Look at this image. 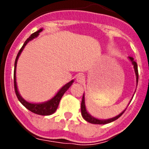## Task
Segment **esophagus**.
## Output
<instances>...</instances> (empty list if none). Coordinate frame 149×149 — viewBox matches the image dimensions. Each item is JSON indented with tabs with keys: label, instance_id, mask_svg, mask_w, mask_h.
<instances>
[{
	"label": "esophagus",
	"instance_id": "obj_1",
	"mask_svg": "<svg viewBox=\"0 0 149 149\" xmlns=\"http://www.w3.org/2000/svg\"><path fill=\"white\" fill-rule=\"evenodd\" d=\"M76 80H77V81L78 83H81V84H82V83H84V81H85V77L82 74H78V75L77 76V78H76Z\"/></svg>",
	"mask_w": 149,
	"mask_h": 149
}]
</instances>
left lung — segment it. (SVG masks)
I'll list each match as a JSON object with an SVG mask.
<instances>
[{"label": "left lung", "instance_id": "left-lung-1", "mask_svg": "<svg viewBox=\"0 0 149 149\" xmlns=\"http://www.w3.org/2000/svg\"><path fill=\"white\" fill-rule=\"evenodd\" d=\"M128 60H130V62H131V64H132L133 66H134V72H135V75H136V86H137L138 78H139V75H138L137 64H136V62L134 61L133 57L128 56ZM135 92H136V91H135ZM133 97H134V96H133ZM132 98L131 99V101H130L129 104L131 103V100H132ZM129 104H128V105H129ZM128 105H127V106H128ZM127 107H126V108H127ZM126 108L125 109V110H124L122 113H120L119 115H117L116 116L113 117V118H110V119H98V118H95V117L91 115L89 112H88L87 109H86V103H85V95H84H84H83L82 101H81V115H82L83 118H84V119H85L86 122H89V123H92V124H96V125H104V124L110 123V122L116 120L117 119H119V117H120L124 113V112L125 111Z\"/></svg>", "mask_w": 149, "mask_h": 149}]
</instances>
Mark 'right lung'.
I'll return each instance as SVG.
<instances>
[{
  "instance_id": "right-lung-1",
  "label": "right lung",
  "mask_w": 149,
  "mask_h": 149,
  "mask_svg": "<svg viewBox=\"0 0 149 149\" xmlns=\"http://www.w3.org/2000/svg\"><path fill=\"white\" fill-rule=\"evenodd\" d=\"M44 29L41 28L39 29L38 31L35 32L34 33H33L32 35L30 36V37L25 41V42L24 43L23 46L22 47V48L20 49L19 52L18 53L16 56V59H15V67H14V86H15V94L17 95V98H18V101H20L21 103L25 107L27 110H29L30 111L33 112L34 113L38 114V115H42V116H49L53 114L54 113H55V111L56 110L57 107H58V105L60 104V99L62 98L63 95H64V93L66 92L68 89V88L70 87L72 85V84L74 83V80H72L71 81H69L68 83H67L66 84H65L64 86H62L60 89L58 90V92L54 95V97L51 98V99L48 100V101H44V102H40V103H33V102H30V101H26L25 99H24L22 98V96L21 95V94L19 93V91H18V86H17V82H16V66H17V63H18V60L21 54L23 51L24 48H25V46L27 45V43L30 41H32L33 39H36V37H38L42 31H43Z\"/></svg>"
}]
</instances>
